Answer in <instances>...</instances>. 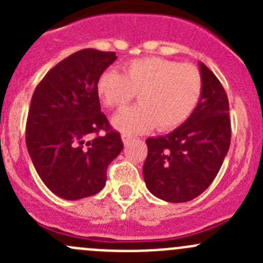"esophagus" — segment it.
<instances>
[{"label":"esophagus","mask_w":263,"mask_h":263,"mask_svg":"<svg viewBox=\"0 0 263 263\" xmlns=\"http://www.w3.org/2000/svg\"><path fill=\"white\" fill-rule=\"evenodd\" d=\"M122 141H123L124 145H128L132 141V136L127 134H122Z\"/></svg>","instance_id":"esophagus-1"}]
</instances>
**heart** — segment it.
<instances>
[{"mask_svg": "<svg viewBox=\"0 0 263 263\" xmlns=\"http://www.w3.org/2000/svg\"><path fill=\"white\" fill-rule=\"evenodd\" d=\"M202 91V78L190 63L161 57L131 61L123 72L105 70L97 81V92L108 108H122L137 92L140 104L121 110L112 118L118 131L142 134L158 127L168 131L184 123L195 110Z\"/></svg>", "mask_w": 263, "mask_h": 263, "instance_id": "b5f03b06", "label": "heart"}]
</instances>
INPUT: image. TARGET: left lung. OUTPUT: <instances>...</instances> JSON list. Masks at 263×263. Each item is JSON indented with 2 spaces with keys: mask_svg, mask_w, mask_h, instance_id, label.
<instances>
[{
  "mask_svg": "<svg viewBox=\"0 0 263 263\" xmlns=\"http://www.w3.org/2000/svg\"><path fill=\"white\" fill-rule=\"evenodd\" d=\"M198 67L202 91L190 118L171 134L146 140L145 183L166 202H187L200 196L219 173L230 146L227 92L202 62Z\"/></svg>",
  "mask_w": 263,
  "mask_h": 263,
  "instance_id": "1",
  "label": "left lung"
}]
</instances>
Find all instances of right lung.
Here are the masks:
<instances>
[{
  "label": "right lung",
  "instance_id": "right-lung-1",
  "mask_svg": "<svg viewBox=\"0 0 263 263\" xmlns=\"http://www.w3.org/2000/svg\"><path fill=\"white\" fill-rule=\"evenodd\" d=\"M117 60L115 52L82 49L44 76L34 91L26 122V147L44 184L75 201L97 195L107 168L123 148L100 109L97 81ZM104 129V137L87 141Z\"/></svg>",
  "mask_w": 263,
  "mask_h": 263
}]
</instances>
